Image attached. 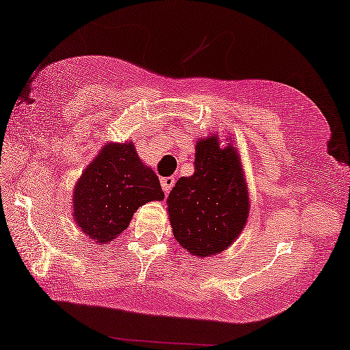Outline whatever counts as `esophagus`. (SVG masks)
I'll return each mask as SVG.
<instances>
[{"label":"esophagus","instance_id":"obj_1","mask_svg":"<svg viewBox=\"0 0 350 350\" xmlns=\"http://www.w3.org/2000/svg\"><path fill=\"white\" fill-rule=\"evenodd\" d=\"M175 185V178L174 176H164V178H161V187H163V191L167 193L172 187Z\"/></svg>","mask_w":350,"mask_h":350}]
</instances>
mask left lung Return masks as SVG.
Here are the masks:
<instances>
[{
  "instance_id": "1",
  "label": "left lung",
  "mask_w": 350,
  "mask_h": 350,
  "mask_svg": "<svg viewBox=\"0 0 350 350\" xmlns=\"http://www.w3.org/2000/svg\"><path fill=\"white\" fill-rule=\"evenodd\" d=\"M249 211L250 198L238 148L231 141L222 147L217 134L198 139L196 172L181 176L167 197L175 239L197 258L222 254L244 230Z\"/></svg>"
}]
</instances>
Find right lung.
Segmentation results:
<instances>
[{"label": "right lung", "instance_id": "1", "mask_svg": "<svg viewBox=\"0 0 350 350\" xmlns=\"http://www.w3.org/2000/svg\"><path fill=\"white\" fill-rule=\"evenodd\" d=\"M164 192L133 141L107 142L73 187V219L88 238L103 245L128 228L133 214Z\"/></svg>", "mask_w": 350, "mask_h": 350}]
</instances>
